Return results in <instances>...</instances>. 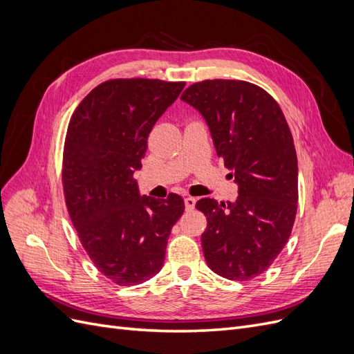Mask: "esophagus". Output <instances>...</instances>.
I'll list each match as a JSON object with an SVG mask.
<instances>
[{"mask_svg": "<svg viewBox=\"0 0 354 354\" xmlns=\"http://www.w3.org/2000/svg\"><path fill=\"white\" fill-rule=\"evenodd\" d=\"M195 203H196V198H192V196L185 198L186 211H192V209H194V208H195Z\"/></svg>", "mask_w": 354, "mask_h": 354, "instance_id": "1", "label": "esophagus"}]
</instances>
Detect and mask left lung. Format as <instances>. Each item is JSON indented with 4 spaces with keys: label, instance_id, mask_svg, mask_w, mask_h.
I'll use <instances>...</instances> for the list:
<instances>
[{
    "label": "left lung",
    "instance_id": "left-lung-1",
    "mask_svg": "<svg viewBox=\"0 0 354 354\" xmlns=\"http://www.w3.org/2000/svg\"><path fill=\"white\" fill-rule=\"evenodd\" d=\"M181 100L205 118L217 155L239 186L234 203L196 202L207 217L203 257L226 279H254L281 254L295 221L298 162L291 130L277 102L248 81L195 82Z\"/></svg>",
    "mask_w": 354,
    "mask_h": 354
}]
</instances>
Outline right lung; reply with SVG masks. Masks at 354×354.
<instances>
[{
  "label": "right lung",
  "mask_w": 354,
  "mask_h": 354,
  "mask_svg": "<svg viewBox=\"0 0 354 354\" xmlns=\"http://www.w3.org/2000/svg\"><path fill=\"white\" fill-rule=\"evenodd\" d=\"M186 82L108 80L73 111L63 146L62 185L80 242L97 270L116 285L159 273L171 229L185 211L181 196H140L133 177L147 137Z\"/></svg>",
  "instance_id": "add662e5"
}]
</instances>
